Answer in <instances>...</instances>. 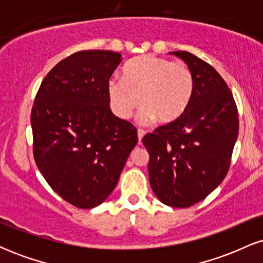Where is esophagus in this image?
I'll use <instances>...</instances> for the list:
<instances>
[{
  "label": "esophagus",
  "mask_w": 263,
  "mask_h": 263,
  "mask_svg": "<svg viewBox=\"0 0 263 263\" xmlns=\"http://www.w3.org/2000/svg\"><path fill=\"white\" fill-rule=\"evenodd\" d=\"M137 135H138V142H141L142 138H143V136L146 135V131H144V129H142V128H138L137 129Z\"/></svg>",
  "instance_id": "esophagus-1"
}]
</instances>
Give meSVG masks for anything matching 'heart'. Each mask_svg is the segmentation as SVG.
<instances>
[{"instance_id":"heart-1","label":"heart","mask_w":263,"mask_h":263,"mask_svg":"<svg viewBox=\"0 0 263 263\" xmlns=\"http://www.w3.org/2000/svg\"><path fill=\"white\" fill-rule=\"evenodd\" d=\"M123 73L125 78L114 77L107 84L111 107L121 119H129L142 102L137 116L141 125H149L157 117L174 121L192 100L194 78L183 62L146 54L128 62Z\"/></svg>"}]
</instances>
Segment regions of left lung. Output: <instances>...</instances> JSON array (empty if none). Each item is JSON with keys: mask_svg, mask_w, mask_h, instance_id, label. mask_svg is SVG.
I'll return each mask as SVG.
<instances>
[{"mask_svg": "<svg viewBox=\"0 0 263 263\" xmlns=\"http://www.w3.org/2000/svg\"><path fill=\"white\" fill-rule=\"evenodd\" d=\"M173 54L192 70V100L182 116L147 134L142 143L149 153L156 197L168 206L188 208L206 198L228 174L238 114L231 90L213 66L185 50Z\"/></svg>", "mask_w": 263, "mask_h": 263, "instance_id": "obj_1", "label": "left lung"}]
</instances>
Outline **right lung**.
<instances>
[{"instance_id":"right-lung-1","label":"right lung","mask_w":263,"mask_h":263,"mask_svg":"<svg viewBox=\"0 0 263 263\" xmlns=\"http://www.w3.org/2000/svg\"><path fill=\"white\" fill-rule=\"evenodd\" d=\"M121 63L111 50H80L59 62L35 95L33 157L57 194L79 209L111 194L137 129L110 110L107 84Z\"/></svg>"}]
</instances>
